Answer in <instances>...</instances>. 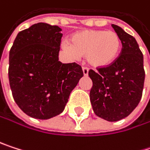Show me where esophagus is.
Wrapping results in <instances>:
<instances>
[{"mask_svg":"<svg viewBox=\"0 0 150 150\" xmlns=\"http://www.w3.org/2000/svg\"><path fill=\"white\" fill-rule=\"evenodd\" d=\"M83 76H87L89 74V69L87 67H83Z\"/></svg>","mask_w":150,"mask_h":150,"instance_id":"34e87169","label":"esophagus"}]
</instances>
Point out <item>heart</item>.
I'll use <instances>...</instances> for the list:
<instances>
[{
  "instance_id": "obj_1",
  "label": "heart",
  "mask_w": 150,
  "mask_h": 150,
  "mask_svg": "<svg viewBox=\"0 0 150 150\" xmlns=\"http://www.w3.org/2000/svg\"><path fill=\"white\" fill-rule=\"evenodd\" d=\"M121 39L115 31L85 30L73 34L64 48L73 57L85 56L90 66L105 68L112 65L121 50Z\"/></svg>"
}]
</instances>
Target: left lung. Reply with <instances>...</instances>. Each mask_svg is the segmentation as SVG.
<instances>
[{"instance_id": "8db88e82", "label": "left lung", "mask_w": 150, "mask_h": 150, "mask_svg": "<svg viewBox=\"0 0 150 150\" xmlns=\"http://www.w3.org/2000/svg\"><path fill=\"white\" fill-rule=\"evenodd\" d=\"M120 36L122 50L110 67L89 71L92 80L90 92L92 109L97 116L107 121L127 117L141 101L145 71L143 55L135 38L118 25H112Z\"/></svg>"}]
</instances>
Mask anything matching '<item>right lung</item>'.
I'll list each match as a JSON object with an SVG mask.
<instances>
[{
  "instance_id": "obj_1",
  "label": "right lung",
  "mask_w": 150,
  "mask_h": 150,
  "mask_svg": "<svg viewBox=\"0 0 150 150\" xmlns=\"http://www.w3.org/2000/svg\"><path fill=\"white\" fill-rule=\"evenodd\" d=\"M61 29L38 23L20 31L9 51L8 80L15 102L28 116L48 120L61 113L83 76L81 66L61 63Z\"/></svg>"
}]
</instances>
